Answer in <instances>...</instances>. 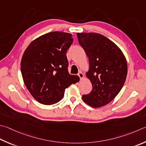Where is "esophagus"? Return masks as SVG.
<instances>
[{
  "label": "esophagus",
  "instance_id": "obj_1",
  "mask_svg": "<svg viewBox=\"0 0 146 146\" xmlns=\"http://www.w3.org/2000/svg\"><path fill=\"white\" fill-rule=\"evenodd\" d=\"M78 76H79V77H80V80H82V79H83V78H84V74L82 73V71H79L78 73Z\"/></svg>",
  "mask_w": 146,
  "mask_h": 146
}]
</instances>
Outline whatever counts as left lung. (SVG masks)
I'll list each match as a JSON object with an SVG mask.
<instances>
[{
  "label": "left lung",
  "mask_w": 146,
  "mask_h": 146,
  "mask_svg": "<svg viewBox=\"0 0 146 146\" xmlns=\"http://www.w3.org/2000/svg\"><path fill=\"white\" fill-rule=\"evenodd\" d=\"M79 44L88 57L86 73L92 90L82 96L84 102L94 108L112 102L125 82L128 66L121 50L107 37L96 33H77Z\"/></svg>",
  "instance_id": "8db88e82"
}]
</instances>
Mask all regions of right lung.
I'll list each match as a JSON object with an SVG mask.
<instances>
[{
  "instance_id": "right-lung-1",
  "label": "right lung",
  "mask_w": 146,
  "mask_h": 146,
  "mask_svg": "<svg viewBox=\"0 0 146 146\" xmlns=\"http://www.w3.org/2000/svg\"><path fill=\"white\" fill-rule=\"evenodd\" d=\"M73 41L71 34L54 31L37 38L25 49L21 60L23 80L39 103L50 105L59 102L65 89L80 80L68 70L66 52Z\"/></svg>"
}]
</instances>
